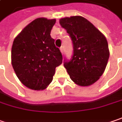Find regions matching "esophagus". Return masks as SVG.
<instances>
[{"mask_svg": "<svg viewBox=\"0 0 122 122\" xmlns=\"http://www.w3.org/2000/svg\"><path fill=\"white\" fill-rule=\"evenodd\" d=\"M60 49V51H61V53H62V54H63V53H64V47H63V46H62Z\"/></svg>", "mask_w": 122, "mask_h": 122, "instance_id": "obj_1", "label": "esophagus"}]
</instances>
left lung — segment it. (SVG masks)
<instances>
[{"instance_id":"obj_1","label":"left lung","mask_w":122,"mask_h":122,"mask_svg":"<svg viewBox=\"0 0 122 122\" xmlns=\"http://www.w3.org/2000/svg\"><path fill=\"white\" fill-rule=\"evenodd\" d=\"M60 24L73 41L72 59L64 64L71 80L80 86L94 84L104 73L109 58L106 37L80 15L60 18Z\"/></svg>"}]
</instances>
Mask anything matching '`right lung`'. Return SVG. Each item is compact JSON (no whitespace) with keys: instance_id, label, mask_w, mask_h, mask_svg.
<instances>
[{"instance_id":"obj_1","label":"right lung","mask_w":122,"mask_h":122,"mask_svg":"<svg viewBox=\"0 0 122 122\" xmlns=\"http://www.w3.org/2000/svg\"><path fill=\"white\" fill-rule=\"evenodd\" d=\"M56 22V19L36 18L13 42V69L22 84L30 89H45L53 80L56 68L62 62V53L50 35Z\"/></svg>"}]
</instances>
